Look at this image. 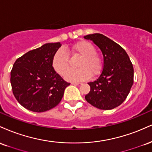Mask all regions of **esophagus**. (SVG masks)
<instances>
[{
  "mask_svg": "<svg viewBox=\"0 0 152 152\" xmlns=\"http://www.w3.org/2000/svg\"><path fill=\"white\" fill-rule=\"evenodd\" d=\"M82 83H72V85H82Z\"/></svg>",
  "mask_w": 152,
  "mask_h": 152,
  "instance_id": "1",
  "label": "esophagus"
}]
</instances>
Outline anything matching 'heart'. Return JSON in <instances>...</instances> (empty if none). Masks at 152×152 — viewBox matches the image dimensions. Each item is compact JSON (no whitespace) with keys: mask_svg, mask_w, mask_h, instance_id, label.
Masks as SVG:
<instances>
[{"mask_svg":"<svg viewBox=\"0 0 152 152\" xmlns=\"http://www.w3.org/2000/svg\"><path fill=\"white\" fill-rule=\"evenodd\" d=\"M65 52L60 49L55 53L52 60V65L55 72L64 76L69 68V54L73 58L79 57L77 63L78 69L70 70L66 75L65 78L69 81H83L92 75L94 77L100 73L102 68V59L95 52V48L91 42L82 40L74 44Z\"/></svg>","mask_w":152,"mask_h":152,"instance_id":"heart-1","label":"heart"}]
</instances>
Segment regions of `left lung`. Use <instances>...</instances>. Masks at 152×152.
<instances>
[{
  "instance_id": "1",
  "label": "left lung",
  "mask_w": 152,
  "mask_h": 152,
  "mask_svg": "<svg viewBox=\"0 0 152 152\" xmlns=\"http://www.w3.org/2000/svg\"><path fill=\"white\" fill-rule=\"evenodd\" d=\"M97 45L104 57L102 70L97 80L88 83L85 99L100 110H112L126 99L134 83V68L127 53L119 45L102 34L84 37Z\"/></svg>"
}]
</instances>
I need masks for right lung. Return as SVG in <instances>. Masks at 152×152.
<instances>
[{
  "instance_id": "add662e5",
  "label": "right lung",
  "mask_w": 152,
  "mask_h": 152,
  "mask_svg": "<svg viewBox=\"0 0 152 152\" xmlns=\"http://www.w3.org/2000/svg\"><path fill=\"white\" fill-rule=\"evenodd\" d=\"M60 42L46 43L16 60L10 72L12 93L23 107L42 112L57 106L70 83L55 71L52 60Z\"/></svg>"
}]
</instances>
